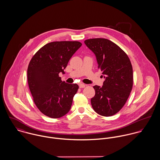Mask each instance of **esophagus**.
I'll return each instance as SVG.
<instances>
[{
	"mask_svg": "<svg viewBox=\"0 0 160 160\" xmlns=\"http://www.w3.org/2000/svg\"><path fill=\"white\" fill-rule=\"evenodd\" d=\"M79 87L80 88H85V87H86V85H85L84 84L80 83V84H79Z\"/></svg>",
	"mask_w": 160,
	"mask_h": 160,
	"instance_id": "obj_1",
	"label": "esophagus"
}]
</instances>
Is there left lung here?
Wrapping results in <instances>:
<instances>
[{"mask_svg":"<svg viewBox=\"0 0 160 160\" xmlns=\"http://www.w3.org/2000/svg\"><path fill=\"white\" fill-rule=\"evenodd\" d=\"M84 43L95 55L98 68L106 76L102 87H93L95 94L91 98L92 107L101 116H113L123 107L132 89L131 61L119 46L108 39H90Z\"/></svg>","mask_w":160,"mask_h":160,"instance_id":"8db88e82","label":"left lung"}]
</instances>
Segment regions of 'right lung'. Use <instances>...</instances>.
Returning <instances> with one entry per match:
<instances>
[{"mask_svg": "<svg viewBox=\"0 0 160 160\" xmlns=\"http://www.w3.org/2000/svg\"><path fill=\"white\" fill-rule=\"evenodd\" d=\"M82 46L78 41H56L41 47L31 58L27 71L33 100L41 113L52 118L68 113L79 86L62 81L69 60Z\"/></svg>", "mask_w": 160, "mask_h": 160, "instance_id": "obj_1", "label": "right lung"}]
</instances>
